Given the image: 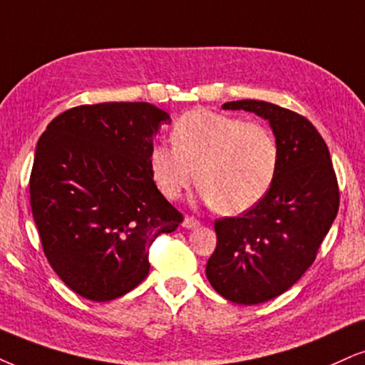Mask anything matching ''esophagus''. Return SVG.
I'll return each instance as SVG.
<instances>
[{
    "instance_id": "34e87169",
    "label": "esophagus",
    "mask_w": 365,
    "mask_h": 365,
    "mask_svg": "<svg viewBox=\"0 0 365 365\" xmlns=\"http://www.w3.org/2000/svg\"><path fill=\"white\" fill-rule=\"evenodd\" d=\"M197 225H200V222H197V220L192 218V217H184V220H182V227L187 228V230H191V228H196Z\"/></svg>"
}]
</instances>
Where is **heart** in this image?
<instances>
[{"label":"heart","mask_w":365,"mask_h":365,"mask_svg":"<svg viewBox=\"0 0 365 365\" xmlns=\"http://www.w3.org/2000/svg\"><path fill=\"white\" fill-rule=\"evenodd\" d=\"M173 145L155 143L148 168L157 190L178 200L196 181L200 197L223 215H240L264 200L276 179L279 143L262 123L192 110L174 123Z\"/></svg>","instance_id":"heart-1"}]
</instances>
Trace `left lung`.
Masks as SVG:
<instances>
[{"instance_id":"1","label":"left lung","mask_w":365,"mask_h":365,"mask_svg":"<svg viewBox=\"0 0 365 365\" xmlns=\"http://www.w3.org/2000/svg\"><path fill=\"white\" fill-rule=\"evenodd\" d=\"M267 120L279 143L276 179L264 200L240 217L215 222L217 249L206 264L213 289L237 304H259L289 289L313 264L339 213V184L322 135L294 111L242 100Z\"/></svg>"}]
</instances>
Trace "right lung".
<instances>
[{
	"label": "right lung",
	"instance_id": "1",
	"mask_svg": "<svg viewBox=\"0 0 365 365\" xmlns=\"http://www.w3.org/2000/svg\"><path fill=\"white\" fill-rule=\"evenodd\" d=\"M170 116L150 103H100L56 116L35 148L30 205L45 257L91 301L147 277L148 247L182 215L157 190L148 152Z\"/></svg>",
	"mask_w": 365,
	"mask_h": 365
}]
</instances>
